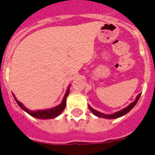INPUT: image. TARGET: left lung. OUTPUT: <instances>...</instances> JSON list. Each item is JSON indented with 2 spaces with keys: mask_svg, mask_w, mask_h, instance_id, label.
<instances>
[{
  "mask_svg": "<svg viewBox=\"0 0 155 155\" xmlns=\"http://www.w3.org/2000/svg\"><path fill=\"white\" fill-rule=\"evenodd\" d=\"M140 95H141V94H138L136 98V100H135L134 102H133L132 103L130 104V105H129L127 108H125V109H122V110H120V111H118L117 113H113V114H111V115H105V114H103V113H100V112H98V111L94 110V109H92V108H91L90 105H88V108H89V109L91 110V113H92L94 116H98V117H102V118H106V119L119 118V117H121V116H124V115L127 114V113H129V112H130V111L131 109H132L135 106V105H136L137 102H138V100H139Z\"/></svg>",
  "mask_w": 155,
  "mask_h": 155,
  "instance_id": "8db88e82",
  "label": "left lung"
}]
</instances>
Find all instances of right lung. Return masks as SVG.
<instances>
[{"instance_id": "right-lung-1", "label": "right lung", "mask_w": 155, "mask_h": 155, "mask_svg": "<svg viewBox=\"0 0 155 155\" xmlns=\"http://www.w3.org/2000/svg\"><path fill=\"white\" fill-rule=\"evenodd\" d=\"M70 87H68V90H67V92H66L65 95H64V98L63 99L62 102L61 104H60L59 105L56 106V107L53 108V109H45V110H38V111H31L28 110V109L25 107L24 105L21 103V102L18 101L16 99V98L15 97V95H13L15 99L16 102L18 103V105L23 109L25 110L26 113H28L30 116H33L35 118H38V119H53L55 118L57 116H58L59 115L61 114L62 113L64 109H65L66 107V99H67V97L68 96V94H69L70 92Z\"/></svg>"}]
</instances>
